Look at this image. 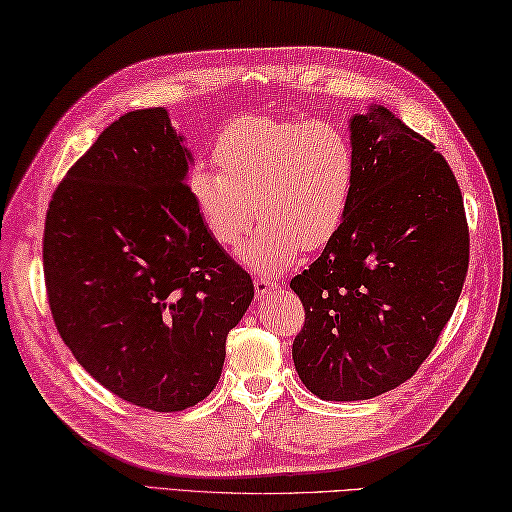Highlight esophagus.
<instances>
[{
    "label": "esophagus",
    "mask_w": 512,
    "mask_h": 512,
    "mask_svg": "<svg viewBox=\"0 0 512 512\" xmlns=\"http://www.w3.org/2000/svg\"><path fill=\"white\" fill-rule=\"evenodd\" d=\"M254 287H256V298H260V301H265V298H269L274 294V289H278V283L274 281V278H267V276H258L254 281Z\"/></svg>",
    "instance_id": "esophagus-1"
}]
</instances>
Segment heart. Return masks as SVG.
Here are the masks:
<instances>
[{
    "mask_svg": "<svg viewBox=\"0 0 512 512\" xmlns=\"http://www.w3.org/2000/svg\"><path fill=\"white\" fill-rule=\"evenodd\" d=\"M218 171L196 167L189 194L202 225L220 247L240 249L258 274L294 263L301 249H318L339 231L356 182V151L334 122L238 118L214 144Z\"/></svg>",
    "mask_w": 512,
    "mask_h": 512,
    "instance_id": "b5f03b06",
    "label": "heart"
}]
</instances>
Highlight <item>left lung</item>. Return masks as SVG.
I'll use <instances>...</instances> for the list:
<instances>
[{"mask_svg": "<svg viewBox=\"0 0 512 512\" xmlns=\"http://www.w3.org/2000/svg\"><path fill=\"white\" fill-rule=\"evenodd\" d=\"M356 182L339 231L292 278L305 325L296 372L323 401H363L408 381L450 321L470 238L455 173L381 104L350 118Z\"/></svg>", "mask_w": 512, "mask_h": 512, "instance_id": "left-lung-1", "label": "left lung"}]
</instances>
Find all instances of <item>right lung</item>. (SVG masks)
Listing matches in <instances>:
<instances>
[{"mask_svg": "<svg viewBox=\"0 0 512 512\" xmlns=\"http://www.w3.org/2000/svg\"><path fill=\"white\" fill-rule=\"evenodd\" d=\"M194 156L167 109L106 127L55 189L44 278L77 363L133 406L178 412L216 388L254 283L202 225Z\"/></svg>", "mask_w": 512, "mask_h": 512, "instance_id": "1", "label": "right lung"}]
</instances>
